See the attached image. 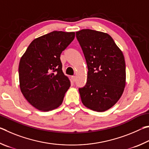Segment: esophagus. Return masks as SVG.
<instances>
[{
  "label": "esophagus",
  "mask_w": 149,
  "mask_h": 149,
  "mask_svg": "<svg viewBox=\"0 0 149 149\" xmlns=\"http://www.w3.org/2000/svg\"><path fill=\"white\" fill-rule=\"evenodd\" d=\"M71 80H72V82L76 81V77H75V76H72L71 77Z\"/></svg>",
  "instance_id": "34e87169"
}]
</instances>
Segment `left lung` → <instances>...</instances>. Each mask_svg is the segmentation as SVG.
Returning <instances> with one entry per match:
<instances>
[{
	"label": "left lung",
	"mask_w": 149,
	"mask_h": 149,
	"mask_svg": "<svg viewBox=\"0 0 149 149\" xmlns=\"http://www.w3.org/2000/svg\"><path fill=\"white\" fill-rule=\"evenodd\" d=\"M88 65V80L79 88L85 107L97 112L111 109L121 97L126 86L123 53L109 34L92 29L76 32Z\"/></svg>",
	"instance_id": "obj_1"
}]
</instances>
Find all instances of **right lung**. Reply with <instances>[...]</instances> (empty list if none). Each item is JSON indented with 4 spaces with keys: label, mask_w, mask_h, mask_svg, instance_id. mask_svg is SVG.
Here are the masks:
<instances>
[{
    "label": "right lung",
    "mask_w": 149,
    "mask_h": 149,
    "mask_svg": "<svg viewBox=\"0 0 149 149\" xmlns=\"http://www.w3.org/2000/svg\"><path fill=\"white\" fill-rule=\"evenodd\" d=\"M74 36V32L54 31L34 39L21 57V92L39 111L54 110L63 101L70 82L63 72L60 56Z\"/></svg>",
    "instance_id": "1"
}]
</instances>
